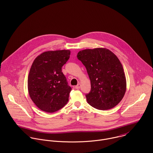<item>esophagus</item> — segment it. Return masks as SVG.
<instances>
[{"instance_id":"34e87169","label":"esophagus","mask_w":153,"mask_h":153,"mask_svg":"<svg viewBox=\"0 0 153 153\" xmlns=\"http://www.w3.org/2000/svg\"><path fill=\"white\" fill-rule=\"evenodd\" d=\"M80 86H81L80 83H78V84L75 86V88H76V89H79V88H80Z\"/></svg>"}]
</instances>
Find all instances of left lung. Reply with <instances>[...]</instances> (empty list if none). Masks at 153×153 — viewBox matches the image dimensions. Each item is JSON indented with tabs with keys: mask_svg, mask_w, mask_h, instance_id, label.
I'll use <instances>...</instances> for the list:
<instances>
[{
	"mask_svg": "<svg viewBox=\"0 0 153 153\" xmlns=\"http://www.w3.org/2000/svg\"><path fill=\"white\" fill-rule=\"evenodd\" d=\"M77 57L86 68L91 80V91L86 95L88 103L99 110L116 106L126 91V79L117 56L106 48L85 49Z\"/></svg>",
	"mask_w": 153,
	"mask_h": 153,
	"instance_id": "8db88e82",
	"label": "left lung"
}]
</instances>
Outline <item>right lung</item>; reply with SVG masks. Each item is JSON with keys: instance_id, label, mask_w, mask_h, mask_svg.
I'll return each instance as SVG.
<instances>
[{"instance_id": "add662e5", "label": "right lung", "mask_w": 153, "mask_h": 153, "mask_svg": "<svg viewBox=\"0 0 153 153\" xmlns=\"http://www.w3.org/2000/svg\"><path fill=\"white\" fill-rule=\"evenodd\" d=\"M70 50L47 51L38 56L29 71L27 88L35 105L41 111L53 113L68 102L71 88L62 72Z\"/></svg>"}]
</instances>
